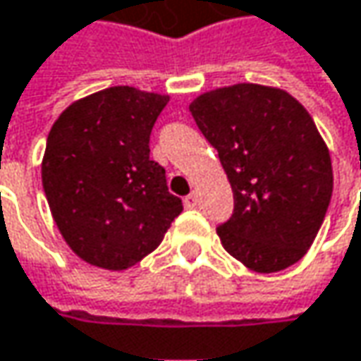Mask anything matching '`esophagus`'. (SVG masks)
<instances>
[{"mask_svg": "<svg viewBox=\"0 0 361 361\" xmlns=\"http://www.w3.org/2000/svg\"><path fill=\"white\" fill-rule=\"evenodd\" d=\"M183 204L188 207V209H196L198 207V196L192 192V194H188L185 198H183Z\"/></svg>", "mask_w": 361, "mask_h": 361, "instance_id": "obj_1", "label": "esophagus"}]
</instances>
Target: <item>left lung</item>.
<instances>
[{"label": "left lung", "mask_w": 361, "mask_h": 361, "mask_svg": "<svg viewBox=\"0 0 361 361\" xmlns=\"http://www.w3.org/2000/svg\"><path fill=\"white\" fill-rule=\"evenodd\" d=\"M190 111L233 190V214L216 227L223 247L256 273L295 264L333 194L331 154L310 114L260 84L204 92Z\"/></svg>", "instance_id": "obj_1"}]
</instances>
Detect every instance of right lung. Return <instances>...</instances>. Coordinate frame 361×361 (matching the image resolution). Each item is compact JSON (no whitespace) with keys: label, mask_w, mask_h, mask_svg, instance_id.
Masks as SVG:
<instances>
[{"label":"right lung","mask_w":361,"mask_h":361,"mask_svg":"<svg viewBox=\"0 0 361 361\" xmlns=\"http://www.w3.org/2000/svg\"><path fill=\"white\" fill-rule=\"evenodd\" d=\"M167 103V94L111 86L72 103L51 128L43 190L63 240L88 264L140 262L183 211L148 147Z\"/></svg>","instance_id":"1"}]
</instances>
